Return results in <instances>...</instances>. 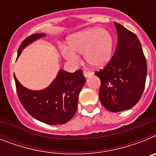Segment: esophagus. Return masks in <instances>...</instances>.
I'll return each mask as SVG.
<instances>
[{"instance_id": "esophagus-1", "label": "esophagus", "mask_w": 156, "mask_h": 156, "mask_svg": "<svg viewBox=\"0 0 156 156\" xmlns=\"http://www.w3.org/2000/svg\"><path fill=\"white\" fill-rule=\"evenodd\" d=\"M83 75H84V76L86 77V78H88V77L91 76L93 75V73H90V72L83 71Z\"/></svg>"}]
</instances>
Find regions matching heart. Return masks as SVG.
Wrapping results in <instances>:
<instances>
[{
    "label": "heart",
    "instance_id": "heart-1",
    "mask_svg": "<svg viewBox=\"0 0 156 156\" xmlns=\"http://www.w3.org/2000/svg\"><path fill=\"white\" fill-rule=\"evenodd\" d=\"M68 46L60 48L63 57L73 63H77L83 54L87 62L93 67L100 68L105 66L112 58L113 38L108 30L98 27L89 28L69 36Z\"/></svg>",
    "mask_w": 156,
    "mask_h": 156
}]
</instances>
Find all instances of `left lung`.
<instances>
[{
	"label": "left lung",
	"instance_id": "1",
	"mask_svg": "<svg viewBox=\"0 0 156 156\" xmlns=\"http://www.w3.org/2000/svg\"><path fill=\"white\" fill-rule=\"evenodd\" d=\"M115 23L118 34L115 51L108 64L95 75L101 80L99 98L107 110L125 111L140 100L145 85L147 62L137 37Z\"/></svg>",
	"mask_w": 156,
	"mask_h": 156
}]
</instances>
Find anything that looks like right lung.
I'll list each match as a JSON object with an SVG mask.
<instances>
[{
    "instance_id": "right-lung-1",
    "label": "right lung",
    "mask_w": 156,
    "mask_h": 156,
    "mask_svg": "<svg viewBox=\"0 0 156 156\" xmlns=\"http://www.w3.org/2000/svg\"><path fill=\"white\" fill-rule=\"evenodd\" d=\"M45 36L43 33L36 34L25 39L19 48L18 58L24 48ZM14 79L18 96L25 109L36 119L49 125L64 124L74 116L79 94L86 82L81 69L73 73L59 69L51 83L40 90L23 87L15 74Z\"/></svg>"
}]
</instances>
